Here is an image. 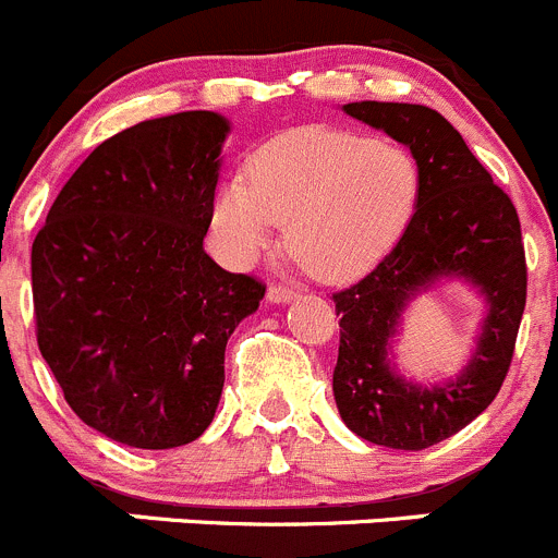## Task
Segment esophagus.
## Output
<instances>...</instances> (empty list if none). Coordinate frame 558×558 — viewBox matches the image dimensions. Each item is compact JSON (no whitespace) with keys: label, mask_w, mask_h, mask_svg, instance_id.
Listing matches in <instances>:
<instances>
[{"label":"esophagus","mask_w":558,"mask_h":558,"mask_svg":"<svg viewBox=\"0 0 558 558\" xmlns=\"http://www.w3.org/2000/svg\"><path fill=\"white\" fill-rule=\"evenodd\" d=\"M267 300H269V303H275V305L291 303V300H296V291L294 289H286V286H269Z\"/></svg>","instance_id":"esophagus-1"}]
</instances>
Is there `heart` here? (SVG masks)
<instances>
[{
  "label": "heart",
  "instance_id": "1",
  "mask_svg": "<svg viewBox=\"0 0 558 558\" xmlns=\"http://www.w3.org/2000/svg\"><path fill=\"white\" fill-rule=\"evenodd\" d=\"M415 201L418 165L402 145L311 126L264 145L250 179L222 181L211 231L222 262L244 269L286 222L296 258L325 283H347L393 250Z\"/></svg>",
  "mask_w": 558,
  "mask_h": 558
}]
</instances>
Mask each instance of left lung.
<instances>
[{"label":"left lung","mask_w":558,"mask_h":558,"mask_svg":"<svg viewBox=\"0 0 558 558\" xmlns=\"http://www.w3.org/2000/svg\"><path fill=\"white\" fill-rule=\"evenodd\" d=\"M341 109L408 145L418 165V201L377 269L332 294L341 316L332 397L357 437L421 451L457 435L501 390L525 308L520 220L507 192L440 112L397 101ZM446 279H462L485 300L477 347L457 378L418 384L398 372L392 343L409 303Z\"/></svg>","instance_id":"8db88e82"}]
</instances>
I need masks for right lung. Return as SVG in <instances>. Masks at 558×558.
Listing matches in <instances>:
<instances>
[{
    "instance_id": "right-lung-1",
    "label": "right lung",
    "mask_w": 558,
    "mask_h": 558,
    "mask_svg": "<svg viewBox=\"0 0 558 558\" xmlns=\"http://www.w3.org/2000/svg\"><path fill=\"white\" fill-rule=\"evenodd\" d=\"M228 134V118L195 109L104 140L33 242L40 355L71 410L132 449L206 432L228 338L264 300L203 250Z\"/></svg>"
}]
</instances>
